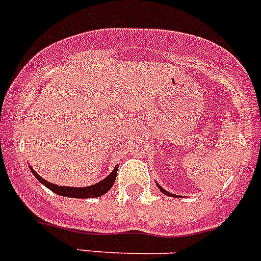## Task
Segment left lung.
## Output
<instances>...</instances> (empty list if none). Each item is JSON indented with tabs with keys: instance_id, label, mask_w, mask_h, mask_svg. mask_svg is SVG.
<instances>
[{
	"instance_id": "obj_1",
	"label": "left lung",
	"mask_w": 261,
	"mask_h": 261,
	"mask_svg": "<svg viewBox=\"0 0 261 261\" xmlns=\"http://www.w3.org/2000/svg\"><path fill=\"white\" fill-rule=\"evenodd\" d=\"M158 188H159V190H161V191L163 192V194L168 195V196H172V198H175V196H176V195H174V194H171V192H167V191H166V190H163V188H162L159 185H158Z\"/></svg>"
}]
</instances>
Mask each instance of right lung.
I'll use <instances>...</instances> for the list:
<instances>
[{
  "label": "right lung",
  "mask_w": 261,
  "mask_h": 261,
  "mask_svg": "<svg viewBox=\"0 0 261 261\" xmlns=\"http://www.w3.org/2000/svg\"><path fill=\"white\" fill-rule=\"evenodd\" d=\"M30 171L33 172V175L38 179L41 183H42L45 187H47L49 190H51L53 192H56L57 195H61V196H67V198H76V199H86V198H98L100 195L106 194L111 187H113L115 178H117V171L118 166H115V168L113 170L109 176L100 180L99 183L93 186H87V187H63V186H57L53 185L50 181L45 180L43 178H41L38 174H37L32 167H30Z\"/></svg>",
  "instance_id": "add662e5"
}]
</instances>
